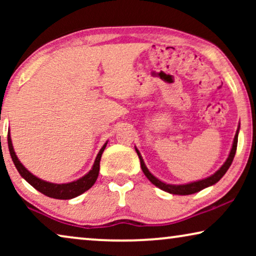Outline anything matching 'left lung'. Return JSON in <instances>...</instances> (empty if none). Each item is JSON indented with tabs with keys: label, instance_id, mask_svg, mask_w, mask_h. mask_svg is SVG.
Returning a JSON list of instances; mask_svg holds the SVG:
<instances>
[{
	"label": "left lung",
	"instance_id": "8db88e82",
	"mask_svg": "<svg viewBox=\"0 0 256 256\" xmlns=\"http://www.w3.org/2000/svg\"><path fill=\"white\" fill-rule=\"evenodd\" d=\"M239 128L240 126L238 127V130L236 132V136H234V141H233V146H232V149H230V152L228 157H227L226 162L222 164V168L212 174V176H210L208 178H205V180H197V182H192V183H188V184H180V185H174V184H166L164 183V182L160 180L158 178H156L154 174L150 172L148 170V168L144 164V160H143L141 154L138 149L135 148L136 152H138V158H140V162H141V168H142V171L144 172L146 177L148 178V180L152 182L154 185H156L157 188H160V190L166 191V192H169V194H180V196H186V194H196V192L202 190V188H208L211 186V185L216 184V182L220 180V178H222L224 174H226V171L228 170V168L230 166V164L233 162V158L234 156H236V146H238V135H239Z\"/></svg>",
	"mask_w": 256,
	"mask_h": 256
}]
</instances>
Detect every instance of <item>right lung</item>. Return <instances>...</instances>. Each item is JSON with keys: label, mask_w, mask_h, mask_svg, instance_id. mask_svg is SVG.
<instances>
[{"label": "right lung", "mask_w": 256, "mask_h": 256, "mask_svg": "<svg viewBox=\"0 0 256 256\" xmlns=\"http://www.w3.org/2000/svg\"><path fill=\"white\" fill-rule=\"evenodd\" d=\"M107 142L102 146V148L100 149L99 154H98L96 160L92 166V170H90L88 174H86L85 176L79 178L71 183H65V184H54L50 183V182H45L40 178L34 176L29 170L26 169L22 163L20 162V160L17 158L15 150H14L12 138H10V132H8V146L10 156L14 164H15L17 171H18L20 176L29 183L31 186H34L36 190H38L42 194L48 196V197L56 198V199H72L80 196L84 192L88 190L93 186V184L96 183L98 176H99V170H100V160L101 155H102L104 148H106Z\"/></svg>", "instance_id": "add662e5"}]
</instances>
